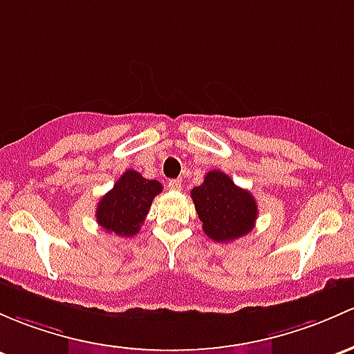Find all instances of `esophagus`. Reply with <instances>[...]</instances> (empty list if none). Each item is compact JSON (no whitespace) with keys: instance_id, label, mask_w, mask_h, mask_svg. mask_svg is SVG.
<instances>
[{"instance_id":"esophagus-1","label":"esophagus","mask_w":354,"mask_h":354,"mask_svg":"<svg viewBox=\"0 0 354 354\" xmlns=\"http://www.w3.org/2000/svg\"><path fill=\"white\" fill-rule=\"evenodd\" d=\"M167 187H169V189H173V192H178V189H181V180H171L167 183Z\"/></svg>"}]
</instances>
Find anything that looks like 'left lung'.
Returning <instances> with one entry per match:
<instances>
[{
    "instance_id": "left-lung-1",
    "label": "left lung",
    "mask_w": 354,
    "mask_h": 354,
    "mask_svg": "<svg viewBox=\"0 0 354 354\" xmlns=\"http://www.w3.org/2000/svg\"><path fill=\"white\" fill-rule=\"evenodd\" d=\"M192 198L203 230L217 243H230L245 236L258 218L254 196L222 171H208L203 183L192 189Z\"/></svg>"
}]
</instances>
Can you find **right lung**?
<instances>
[{"instance_id": "1", "label": "right lung", "mask_w": 354, "mask_h": 354, "mask_svg": "<svg viewBox=\"0 0 354 354\" xmlns=\"http://www.w3.org/2000/svg\"><path fill=\"white\" fill-rule=\"evenodd\" d=\"M161 189L159 181L146 180L137 171L127 169L100 200L96 207V222L106 232L120 237L136 236L144 224L152 200Z\"/></svg>"}]
</instances>
